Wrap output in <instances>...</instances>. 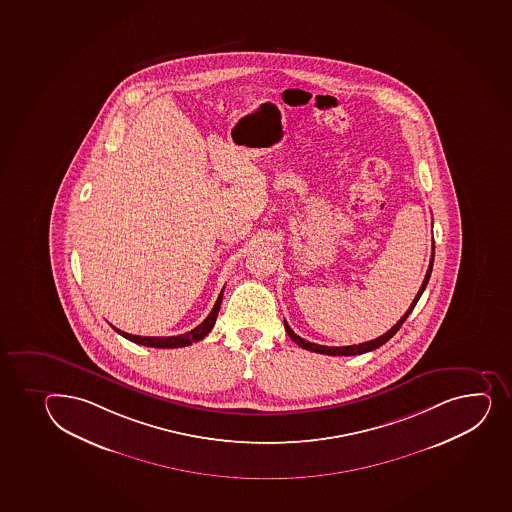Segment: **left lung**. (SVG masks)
<instances>
[{"instance_id": "1", "label": "left lung", "mask_w": 512, "mask_h": 512, "mask_svg": "<svg viewBox=\"0 0 512 512\" xmlns=\"http://www.w3.org/2000/svg\"><path fill=\"white\" fill-rule=\"evenodd\" d=\"M433 257H435V242H433L432 245V259H430V265H428L427 274H425V279H423L422 287H420V290H418L417 297L413 299L411 306L408 307V311L403 314V317H401L400 321L396 322L395 326L391 327L390 331L385 332V334L380 336V338L371 339V341H368V343L353 344V346H343V348H334V346H321V344L309 343V341H306V339H302L301 336H297L296 332L290 329L287 321H284L285 331H287V334H289V338L292 339L294 343L299 344L302 349H307V351H312V353L327 354V356H354V354L369 353V351H373V349L380 348V346H383L386 341H390V339L395 336L396 332H398V329L403 326V322L406 321V317L410 316L411 311H413L415 306H417L418 299L422 297L423 290H425V287H427L428 280H430V275H432Z\"/></svg>"}]
</instances>
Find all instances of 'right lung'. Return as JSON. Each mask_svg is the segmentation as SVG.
Masks as SVG:
<instances>
[{"label":"right lung","instance_id":"obj_1","mask_svg":"<svg viewBox=\"0 0 512 512\" xmlns=\"http://www.w3.org/2000/svg\"><path fill=\"white\" fill-rule=\"evenodd\" d=\"M222 297H223V289L220 292V296L216 299L215 306L211 309L210 314L206 317L205 321L201 322L200 326H196L193 331L186 332V334H180V336H168V338H158V336H134V334H127V332L121 331V329H117V327L112 326L114 331L119 332L122 338L129 339L132 343L141 344V346H148V348H185V346H190V344L196 343V341H201V339L205 338L206 334L213 329L215 326L216 316H218V311H220V306H222Z\"/></svg>","mask_w":512,"mask_h":512}]
</instances>
